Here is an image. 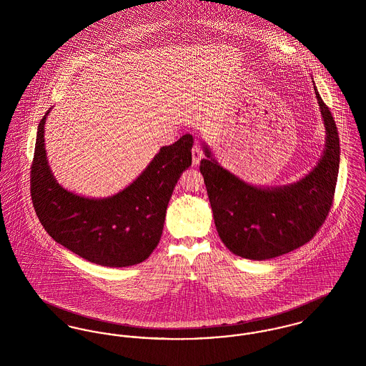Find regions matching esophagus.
I'll return each mask as SVG.
<instances>
[{
  "mask_svg": "<svg viewBox=\"0 0 366 366\" xmlns=\"http://www.w3.org/2000/svg\"><path fill=\"white\" fill-rule=\"evenodd\" d=\"M202 157H203V151L199 145V141H194L193 148H192V163H193V166H197L200 163Z\"/></svg>",
  "mask_w": 366,
  "mask_h": 366,
  "instance_id": "esophagus-1",
  "label": "esophagus"
}]
</instances>
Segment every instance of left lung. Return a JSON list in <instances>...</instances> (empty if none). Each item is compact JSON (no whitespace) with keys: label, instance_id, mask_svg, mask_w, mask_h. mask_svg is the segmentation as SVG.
Instances as JSON below:
<instances>
[{"label":"left lung","instance_id":"8db88e82","mask_svg":"<svg viewBox=\"0 0 366 366\" xmlns=\"http://www.w3.org/2000/svg\"><path fill=\"white\" fill-rule=\"evenodd\" d=\"M315 96L325 124L324 155L313 170L291 185L259 188L229 173L207 147L200 162L215 227L230 252L263 261L291 252L310 242L325 222L339 173L340 147L331 111Z\"/></svg>","mask_w":366,"mask_h":366}]
</instances>
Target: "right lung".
<instances>
[{
  "label": "right lung",
  "instance_id": "add662e5",
  "mask_svg": "<svg viewBox=\"0 0 366 366\" xmlns=\"http://www.w3.org/2000/svg\"><path fill=\"white\" fill-rule=\"evenodd\" d=\"M48 114L38 124L30 174L39 222L54 242L86 261L108 267L145 261L160 240L175 184L191 166V134L160 148L148 167L123 191L105 199H89L66 191L53 177L44 139Z\"/></svg>",
  "mask_w": 366,
  "mask_h": 366
}]
</instances>
